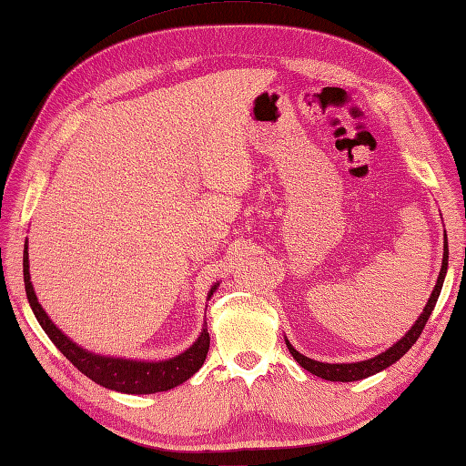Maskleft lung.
Wrapping results in <instances>:
<instances>
[{
    "mask_svg": "<svg viewBox=\"0 0 466 466\" xmlns=\"http://www.w3.org/2000/svg\"><path fill=\"white\" fill-rule=\"evenodd\" d=\"M442 248H445V252H442V266H441V272H439V278H437L435 289H432V294H431V298L427 301V306H425L423 313H420V316H419V319L415 321V326L410 328L397 343H393V348H389L387 351L375 355L373 360H365V361H357V363H321V361H316V360H309V357H306V355H301L299 351H296L294 348H291V343L286 339L288 350H289L291 355H294V360L301 367H304L306 371L321 377V380H326V381H341V383L365 380V377L380 373V371L387 370L389 365H393L395 361L401 360V357L410 348H413V343L419 339L420 331L425 329V323H427L429 316L432 313V309H435V304H437V299H439L442 282H445L447 266H449L447 234H445V244H442Z\"/></svg>",
    "mask_w": 466,
    "mask_h": 466,
    "instance_id": "1",
    "label": "left lung"
}]
</instances>
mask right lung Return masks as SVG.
I'll use <instances>...</instances> for the list:
<instances>
[{
	"mask_svg": "<svg viewBox=\"0 0 466 466\" xmlns=\"http://www.w3.org/2000/svg\"><path fill=\"white\" fill-rule=\"evenodd\" d=\"M24 282H25V294L29 299V306L34 309L39 326L49 335V339L56 343V348L67 357V360L77 367V370L89 377L91 381L99 383L106 389H113V391H121L128 395H148V393H158V391H168V389L184 383L187 380L197 373L204 360H207V353L210 348V335L208 329L204 328L200 338L192 343L184 353L172 357L167 361H133V360H121V357H105V355H95L79 348L77 343L71 341L67 335H65L56 323L49 319L46 309L41 308L37 301V296L31 286V276H29V258H27V242L24 248ZM218 288L214 284L210 296Z\"/></svg>",
	"mask_w": 466,
	"mask_h": 466,
	"instance_id": "add662e5",
	"label": "right lung"
}]
</instances>
